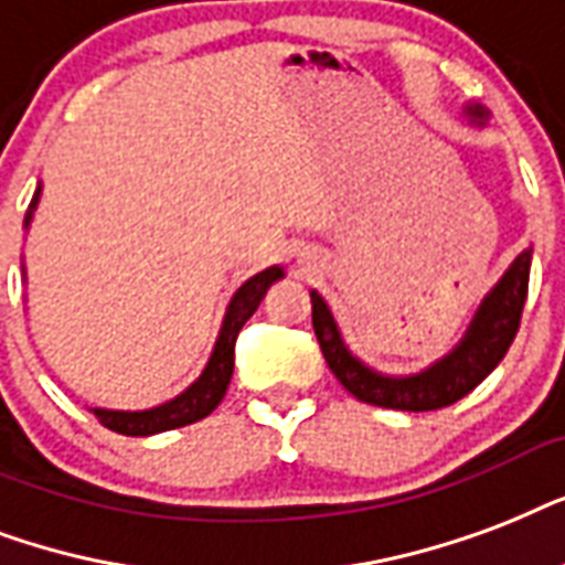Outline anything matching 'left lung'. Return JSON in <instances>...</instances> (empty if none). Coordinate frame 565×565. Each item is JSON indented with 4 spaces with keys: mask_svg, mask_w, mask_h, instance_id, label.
Masks as SVG:
<instances>
[{
    "mask_svg": "<svg viewBox=\"0 0 565 565\" xmlns=\"http://www.w3.org/2000/svg\"><path fill=\"white\" fill-rule=\"evenodd\" d=\"M462 115L469 126L483 129L487 126V108L483 105H466ZM531 247L522 250L510 262L504 277L489 288L487 297L471 315L462 339L450 348L445 356L430 362L427 369L415 374H383L371 369L348 348L339 323L332 318L330 306L318 291L312 297V327L321 344V353L330 371L339 377L353 397L362 404L383 406V409H401V413H430L441 406L457 404L475 386L495 371L504 360L515 339L519 321H522L524 297H527V277H531Z\"/></svg>",
    "mask_w": 565,
    "mask_h": 565,
    "instance_id": "1",
    "label": "left lung"
}]
</instances>
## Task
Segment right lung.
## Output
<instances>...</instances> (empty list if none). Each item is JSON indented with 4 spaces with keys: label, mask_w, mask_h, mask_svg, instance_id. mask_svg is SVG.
<instances>
[{
    "label": "right lung",
    "mask_w": 565,
    "mask_h": 565,
    "mask_svg": "<svg viewBox=\"0 0 565 565\" xmlns=\"http://www.w3.org/2000/svg\"><path fill=\"white\" fill-rule=\"evenodd\" d=\"M43 185H38L32 203H29V212H25V230L32 226L34 212H38V203H41ZM25 277V265H23ZM286 277L282 265H270V268L259 270L256 277H250L247 282H242V288L235 291L226 312H223V323L217 330V339H214L212 356L205 362V369L200 371V377L191 383L188 388H182L177 397H170L164 404L147 406V409H105V406H90V413L99 418L103 427L115 433H124V436H156V433L177 430V427H185V424H194L205 415H212L217 409V404L226 395L230 388V380H233V365H235V339H238V330H242L247 318H250L256 309H259L262 297L268 295V288L277 282V279Z\"/></svg>",
    "instance_id": "1"
}]
</instances>
